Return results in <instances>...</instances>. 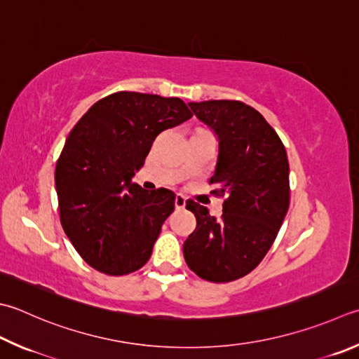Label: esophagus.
<instances>
[{
	"instance_id": "obj_1",
	"label": "esophagus",
	"mask_w": 359,
	"mask_h": 359,
	"mask_svg": "<svg viewBox=\"0 0 359 359\" xmlns=\"http://www.w3.org/2000/svg\"><path fill=\"white\" fill-rule=\"evenodd\" d=\"M184 206H186V197H184V195L178 194L177 197H175V208L184 209Z\"/></svg>"
}]
</instances>
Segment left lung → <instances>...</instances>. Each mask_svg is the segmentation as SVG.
Listing matches in <instances>:
<instances>
[{
	"instance_id": "obj_1",
	"label": "left lung",
	"mask_w": 359,
	"mask_h": 359,
	"mask_svg": "<svg viewBox=\"0 0 359 359\" xmlns=\"http://www.w3.org/2000/svg\"><path fill=\"white\" fill-rule=\"evenodd\" d=\"M219 140L211 178L215 195H228L220 219L192 200L186 208L197 228L182 247L192 272L212 283L242 278L272 247L289 208V162L278 134L242 101L189 103Z\"/></svg>"
}]
</instances>
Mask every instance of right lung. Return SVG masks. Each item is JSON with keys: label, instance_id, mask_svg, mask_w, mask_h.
<instances>
[{"label": "right lung", "instance_id": "1", "mask_svg": "<svg viewBox=\"0 0 359 359\" xmlns=\"http://www.w3.org/2000/svg\"><path fill=\"white\" fill-rule=\"evenodd\" d=\"M191 117L180 98L117 92L74 125L54 181L67 238L93 269L128 275L150 259L175 194L164 187L148 192L133 177L158 134Z\"/></svg>", "mask_w": 359, "mask_h": 359}]
</instances>
